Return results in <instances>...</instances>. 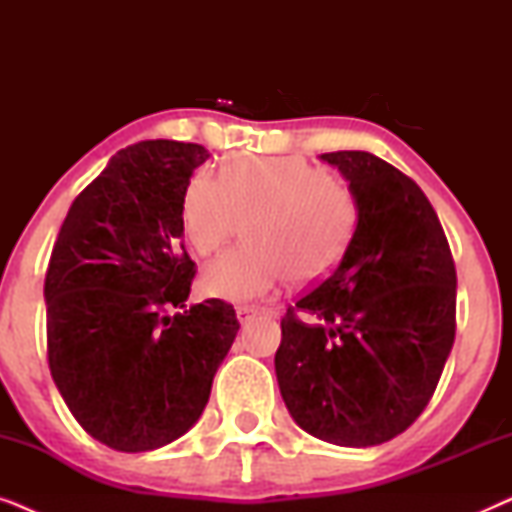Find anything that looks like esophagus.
I'll return each mask as SVG.
<instances>
[{
  "label": "esophagus",
  "mask_w": 512,
  "mask_h": 512,
  "mask_svg": "<svg viewBox=\"0 0 512 512\" xmlns=\"http://www.w3.org/2000/svg\"><path fill=\"white\" fill-rule=\"evenodd\" d=\"M258 314L256 307H249V305H242L237 307V319H240V324H247V321H251Z\"/></svg>",
  "instance_id": "34e87169"
}]
</instances>
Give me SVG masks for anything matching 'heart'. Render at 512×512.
I'll return each mask as SVG.
<instances>
[{
	"label": "heart",
	"mask_w": 512,
	"mask_h": 512,
	"mask_svg": "<svg viewBox=\"0 0 512 512\" xmlns=\"http://www.w3.org/2000/svg\"><path fill=\"white\" fill-rule=\"evenodd\" d=\"M359 221L345 179L303 158H235L195 172L181 200V226L195 254L209 256L244 226L247 244L212 261L202 289L230 303L268 298L286 277L310 282L338 263Z\"/></svg>",
	"instance_id": "1"
}]
</instances>
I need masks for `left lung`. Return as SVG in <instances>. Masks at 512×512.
Segmentation results:
<instances>
[{
    "instance_id": "left-lung-1",
    "label": "left lung",
    "mask_w": 512,
    "mask_h": 512,
    "mask_svg": "<svg viewBox=\"0 0 512 512\" xmlns=\"http://www.w3.org/2000/svg\"><path fill=\"white\" fill-rule=\"evenodd\" d=\"M359 198L340 263L282 317L275 370L300 429L342 447L403 433L429 405L457 331V270L422 188L366 151L321 153Z\"/></svg>"
}]
</instances>
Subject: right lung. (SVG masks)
Listing matches in <instances>:
<instances>
[{
	"instance_id": "add662e5",
	"label": "right lung",
	"mask_w": 512,
	"mask_h": 512,
	"mask_svg": "<svg viewBox=\"0 0 512 512\" xmlns=\"http://www.w3.org/2000/svg\"><path fill=\"white\" fill-rule=\"evenodd\" d=\"M200 144L121 149L69 207L48 261V368L83 431L118 452L158 450L205 410L240 321L209 298L184 309L195 263L181 200Z\"/></svg>"
}]
</instances>
